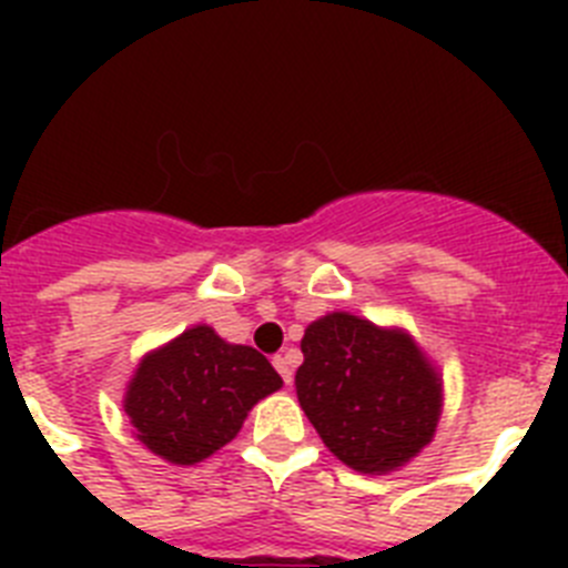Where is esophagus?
Segmentation results:
<instances>
[{"instance_id": "esophagus-1", "label": "esophagus", "mask_w": 568, "mask_h": 568, "mask_svg": "<svg viewBox=\"0 0 568 568\" xmlns=\"http://www.w3.org/2000/svg\"><path fill=\"white\" fill-rule=\"evenodd\" d=\"M273 366L278 369V375L284 378V384H293V366H290V361L284 358V355H275L273 358Z\"/></svg>"}]
</instances>
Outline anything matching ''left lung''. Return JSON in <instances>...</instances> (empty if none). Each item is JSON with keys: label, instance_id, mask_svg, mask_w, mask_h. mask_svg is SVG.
<instances>
[{"label": "left lung", "instance_id": "8db88e82", "mask_svg": "<svg viewBox=\"0 0 568 568\" xmlns=\"http://www.w3.org/2000/svg\"><path fill=\"white\" fill-rule=\"evenodd\" d=\"M301 353L298 404L341 464L389 475L435 438L444 378L404 327L327 313L304 329Z\"/></svg>", "mask_w": 568, "mask_h": 568}]
</instances>
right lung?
Masks as SVG:
<instances>
[{
	"label": "right lung",
	"mask_w": 568,
	"mask_h": 568,
	"mask_svg": "<svg viewBox=\"0 0 568 568\" xmlns=\"http://www.w3.org/2000/svg\"><path fill=\"white\" fill-rule=\"evenodd\" d=\"M284 381L253 346L195 324L142 355L122 409L133 438L173 466L202 464L239 435L247 413Z\"/></svg>",
	"instance_id": "obj_1"
}]
</instances>
